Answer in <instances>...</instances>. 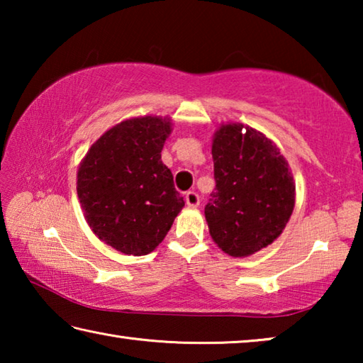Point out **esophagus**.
I'll return each mask as SVG.
<instances>
[{
  "mask_svg": "<svg viewBox=\"0 0 363 363\" xmlns=\"http://www.w3.org/2000/svg\"><path fill=\"white\" fill-rule=\"evenodd\" d=\"M186 205L189 208H196L200 205V196L194 190H190V192L186 194Z\"/></svg>",
  "mask_w": 363,
  "mask_h": 363,
  "instance_id": "34e87169",
  "label": "esophagus"
}]
</instances>
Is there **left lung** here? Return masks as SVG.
<instances>
[{"label": "left lung", "mask_w": 363, "mask_h": 363, "mask_svg": "<svg viewBox=\"0 0 363 363\" xmlns=\"http://www.w3.org/2000/svg\"><path fill=\"white\" fill-rule=\"evenodd\" d=\"M216 189L205 206L214 243L245 257L277 240L294 208V182L279 147L242 123L220 125L213 138Z\"/></svg>", "instance_id": "left-lung-1"}]
</instances>
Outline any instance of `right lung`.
<instances>
[{"label": "right lung", "mask_w": 363, "mask_h": 363, "mask_svg": "<svg viewBox=\"0 0 363 363\" xmlns=\"http://www.w3.org/2000/svg\"><path fill=\"white\" fill-rule=\"evenodd\" d=\"M168 116H138L110 128L91 145L77 174L86 223L125 255H149L163 242L184 199L162 162Z\"/></svg>", "instance_id": "obj_1"}]
</instances>
